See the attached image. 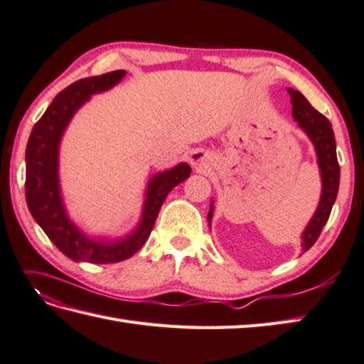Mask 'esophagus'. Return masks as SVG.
<instances>
[{
  "instance_id": "34e87169",
  "label": "esophagus",
  "mask_w": 364,
  "mask_h": 364,
  "mask_svg": "<svg viewBox=\"0 0 364 364\" xmlns=\"http://www.w3.org/2000/svg\"><path fill=\"white\" fill-rule=\"evenodd\" d=\"M190 161L196 169H207L208 168V157H207L205 152H203V151L193 152Z\"/></svg>"
}]
</instances>
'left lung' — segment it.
Wrapping results in <instances>:
<instances>
[{
	"instance_id": "obj_1",
	"label": "left lung",
	"mask_w": 364,
	"mask_h": 364,
	"mask_svg": "<svg viewBox=\"0 0 364 364\" xmlns=\"http://www.w3.org/2000/svg\"><path fill=\"white\" fill-rule=\"evenodd\" d=\"M288 93L291 96L293 118L304 129L305 134L310 136L311 143L314 144V149H316L322 179L319 205L316 212H314L311 221L302 233V247L304 250H309L316 243L322 228L326 225L330 212H332V207L338 195V187H340V165H338L336 143L330 121L324 115L319 114L316 109H313L311 104L306 101L301 92L288 88ZM212 213L213 205H210L208 223L212 221Z\"/></svg>"
}]
</instances>
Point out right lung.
Here are the masks:
<instances>
[{
	"label": "right lung",
	"mask_w": 364,
	"mask_h": 364,
	"mask_svg": "<svg viewBox=\"0 0 364 364\" xmlns=\"http://www.w3.org/2000/svg\"><path fill=\"white\" fill-rule=\"evenodd\" d=\"M124 70L85 77L55 96L40 118L26 146V203L32 218L62 254L75 262L117 263L132 257L151 235L160 207L168 193L191 174L187 164H181L165 173H159L148 183L141 221L131 235L114 243L85 237L70 221L62 203L59 188V144L71 117L90 96L118 84L124 77Z\"/></svg>",
	"instance_id": "1"
}]
</instances>
